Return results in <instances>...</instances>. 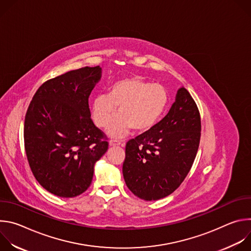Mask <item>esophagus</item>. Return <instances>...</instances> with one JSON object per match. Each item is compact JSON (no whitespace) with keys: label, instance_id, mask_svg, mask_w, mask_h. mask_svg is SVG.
<instances>
[{"label":"esophagus","instance_id":"34e87169","mask_svg":"<svg viewBox=\"0 0 251 251\" xmlns=\"http://www.w3.org/2000/svg\"><path fill=\"white\" fill-rule=\"evenodd\" d=\"M109 145L111 147H115V146H120V145H123V143L118 141V140H110L109 141Z\"/></svg>","mask_w":251,"mask_h":251}]
</instances>
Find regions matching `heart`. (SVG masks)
I'll list each match as a JSON object with an SVG mask.
<instances>
[{
	"label": "heart",
	"instance_id": "heart-1",
	"mask_svg": "<svg viewBox=\"0 0 251 251\" xmlns=\"http://www.w3.org/2000/svg\"><path fill=\"white\" fill-rule=\"evenodd\" d=\"M169 95L165 87L140 77L115 82L109 94L99 93L91 103V114L99 128H105L119 105L121 114L108 125L112 137H122L132 127L137 132L151 130L165 113Z\"/></svg>",
	"mask_w": 251,
	"mask_h": 251
}]
</instances>
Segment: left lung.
<instances>
[{
	"label": "left lung",
	"instance_id": "8db88e82",
	"mask_svg": "<svg viewBox=\"0 0 251 251\" xmlns=\"http://www.w3.org/2000/svg\"><path fill=\"white\" fill-rule=\"evenodd\" d=\"M201 130L197 103L182 87L162 121L127 142L122 170L128 189L145 201H157L175 192L194 164Z\"/></svg>",
	"mask_w": 251,
	"mask_h": 251
}]
</instances>
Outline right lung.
I'll return each mask as SVG.
<instances>
[{"mask_svg": "<svg viewBox=\"0 0 251 251\" xmlns=\"http://www.w3.org/2000/svg\"><path fill=\"white\" fill-rule=\"evenodd\" d=\"M101 68L84 66L47 80L25 116L24 141L29 168L40 185L74 198L91 184L94 164L108 149L103 131L90 118L88 97Z\"/></svg>", "mask_w": 251, "mask_h": 251, "instance_id": "1", "label": "right lung"}]
</instances>
